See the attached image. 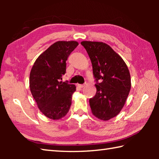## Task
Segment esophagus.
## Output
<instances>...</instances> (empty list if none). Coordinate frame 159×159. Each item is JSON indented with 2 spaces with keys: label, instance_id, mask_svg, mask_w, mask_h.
<instances>
[{
  "label": "esophagus",
  "instance_id": "esophagus-1",
  "mask_svg": "<svg viewBox=\"0 0 159 159\" xmlns=\"http://www.w3.org/2000/svg\"><path fill=\"white\" fill-rule=\"evenodd\" d=\"M77 86L79 88H82L84 87V85H83V84H78Z\"/></svg>",
  "mask_w": 159,
  "mask_h": 159
}]
</instances>
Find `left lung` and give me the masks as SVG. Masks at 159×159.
<instances>
[{"label":"left lung","instance_id":"obj_1","mask_svg":"<svg viewBox=\"0 0 159 159\" xmlns=\"http://www.w3.org/2000/svg\"><path fill=\"white\" fill-rule=\"evenodd\" d=\"M80 43L89 55L97 81L96 94L89 100L91 111L106 121L116 116L124 106L131 88L130 71L122 57L107 43Z\"/></svg>","mask_w":159,"mask_h":159}]
</instances>
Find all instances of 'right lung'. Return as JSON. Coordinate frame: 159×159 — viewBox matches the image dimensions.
Returning <instances> with one entry per match:
<instances>
[{"mask_svg":"<svg viewBox=\"0 0 159 159\" xmlns=\"http://www.w3.org/2000/svg\"><path fill=\"white\" fill-rule=\"evenodd\" d=\"M77 41H57L39 56L32 66L29 87L37 106L45 116L59 120L67 114L76 85L60 81L66 73V61Z\"/></svg>","mask_w":159,"mask_h":159,"instance_id":"right-lung-1","label":"right lung"}]
</instances>
